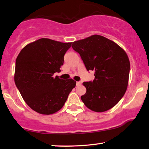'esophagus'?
<instances>
[{"instance_id":"esophagus-1","label":"esophagus","mask_w":149,"mask_h":149,"mask_svg":"<svg viewBox=\"0 0 149 149\" xmlns=\"http://www.w3.org/2000/svg\"><path fill=\"white\" fill-rule=\"evenodd\" d=\"M76 85H77V86H81V81H77V82H76Z\"/></svg>"}]
</instances>
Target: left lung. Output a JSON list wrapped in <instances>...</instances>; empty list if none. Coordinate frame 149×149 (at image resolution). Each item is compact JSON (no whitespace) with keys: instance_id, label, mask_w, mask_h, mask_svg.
<instances>
[{"instance_id":"8db88e82","label":"left lung","mask_w":149,"mask_h":149,"mask_svg":"<svg viewBox=\"0 0 149 149\" xmlns=\"http://www.w3.org/2000/svg\"><path fill=\"white\" fill-rule=\"evenodd\" d=\"M72 48L80 55L86 70L94 71L93 81L84 82V104L94 112H102L117 104L125 94L130 73L128 55L114 41L94 35L73 42Z\"/></svg>"}]
</instances>
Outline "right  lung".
Here are the masks:
<instances>
[{
    "mask_svg": "<svg viewBox=\"0 0 149 149\" xmlns=\"http://www.w3.org/2000/svg\"><path fill=\"white\" fill-rule=\"evenodd\" d=\"M71 45L42 38L26 45L17 57L15 84L26 104L39 114H52L60 110L76 85L72 79L53 76L60 71Z\"/></svg>",
    "mask_w": 149,
    "mask_h": 149,
    "instance_id": "obj_1",
    "label": "right lung"
}]
</instances>
